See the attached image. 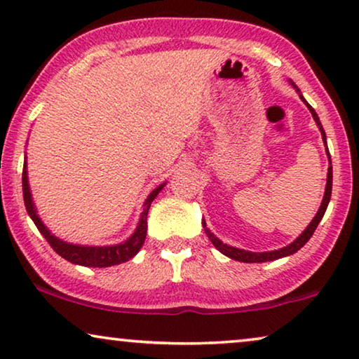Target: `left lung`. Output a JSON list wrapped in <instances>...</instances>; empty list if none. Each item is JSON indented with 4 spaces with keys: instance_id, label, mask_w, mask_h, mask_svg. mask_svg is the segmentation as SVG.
Masks as SVG:
<instances>
[{
    "instance_id": "obj_1",
    "label": "left lung",
    "mask_w": 359,
    "mask_h": 359,
    "mask_svg": "<svg viewBox=\"0 0 359 359\" xmlns=\"http://www.w3.org/2000/svg\"><path fill=\"white\" fill-rule=\"evenodd\" d=\"M291 85L296 88V91L299 93V96H301V100L306 102V106L309 107V111L312 112V117L313 121H316V124L318 126V130H320L322 134V139H323V144L327 147V137H325V130H323V127L320 124V119H318L317 112L313 111V107L309 104V102L304 100V96L301 95V91H299V88L294 85L291 81ZM327 156H328V173H327V186H325V194H323V201L320 204V209H318V212L316 214V217L312 219V222L307 225V229L304 230V232L299 235V237L294 240L291 245H287V247L284 248H279V250H274V252H263V253H253V252H247V250H240V248H235V247H230L227 243H222L220 240L215 237V235L210 232V230L205 227V222H203V227H204V232L208 235L210 242L214 243V247L219 250L220 253H224L225 257L232 258V259H237V262H243V263H264V262H273V259H278V258H283V257H289V255L296 253L297 250H301L304 245L309 242V238L312 237L313 232H316L318 222H320L323 214H325L327 210V205L330 203V196H332V158H330V151H328V147H327Z\"/></svg>"
}]
</instances>
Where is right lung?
Instances as JSON below:
<instances>
[{"label":"right lung","mask_w":359,"mask_h":359,"mask_svg":"<svg viewBox=\"0 0 359 359\" xmlns=\"http://www.w3.org/2000/svg\"><path fill=\"white\" fill-rule=\"evenodd\" d=\"M163 184H160L158 188H155L151 191L149 198L145 199L144 203V210L140 214V220L139 225H137L135 232L130 235L126 242H122L119 245H111V247H86V245H73V243H67L63 240L57 238L55 235H52L48 232V229L42 224L41 217L37 215L36 205H34L32 201V194L31 189H29V181H27V166L26 161H24V168H22V196H24V204H26V210L27 214L31 215V219L36 224V227L39 229L50 247L55 250V252L60 255L62 258H65L67 262H70L73 264H81V266H91V268H107V266H114V264H121L129 262L130 258H134L139 250L142 248V245L145 242L147 237V215H149V209L150 204L154 203V199L158 196V193L163 189Z\"/></svg>","instance_id":"add662e5"}]
</instances>
